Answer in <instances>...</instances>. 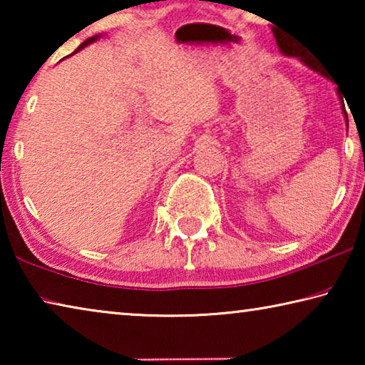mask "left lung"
<instances>
[{
  "label": "left lung",
  "instance_id": "obj_1",
  "mask_svg": "<svg viewBox=\"0 0 365 365\" xmlns=\"http://www.w3.org/2000/svg\"><path fill=\"white\" fill-rule=\"evenodd\" d=\"M277 45H279V48L282 49L283 54H287V56H298V58L302 61V63L311 67V69L317 71V72L322 73V76H325L324 71L319 69V66H317L316 61H314V58L307 56V54L304 53V49L294 46L292 41H285V40H280V41L277 40ZM344 113H346V110H344ZM344 115H346V122H348V114H344Z\"/></svg>",
  "mask_w": 365,
  "mask_h": 365
}]
</instances>
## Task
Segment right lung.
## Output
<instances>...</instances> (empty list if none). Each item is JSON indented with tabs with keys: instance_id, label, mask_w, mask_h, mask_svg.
Instances as JSON below:
<instances>
[{
	"instance_id": "right-lung-1",
	"label": "right lung",
	"mask_w": 365,
	"mask_h": 365,
	"mask_svg": "<svg viewBox=\"0 0 365 365\" xmlns=\"http://www.w3.org/2000/svg\"><path fill=\"white\" fill-rule=\"evenodd\" d=\"M96 38H98V36H91V38H88V40H85V41L82 43V45H80V46H78V48L76 49V53H77V51H80V49H82V48H85L86 45H90V43H93V41H95Z\"/></svg>"
}]
</instances>
